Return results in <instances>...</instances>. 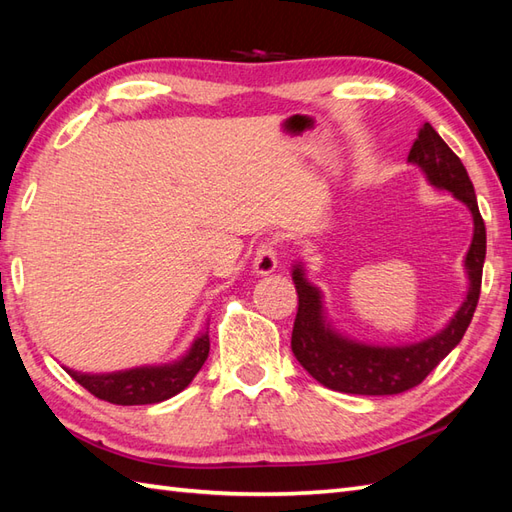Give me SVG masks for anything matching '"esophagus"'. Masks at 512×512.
Returning <instances> with one entry per match:
<instances>
[{"mask_svg": "<svg viewBox=\"0 0 512 512\" xmlns=\"http://www.w3.org/2000/svg\"><path fill=\"white\" fill-rule=\"evenodd\" d=\"M277 264H279V262H277V250H275L273 242H264L262 246L257 248L255 259H253V270H255L257 275L266 277V275H270V273H275Z\"/></svg>", "mask_w": 512, "mask_h": 512, "instance_id": "esophagus-1", "label": "esophagus"}]
</instances>
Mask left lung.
Masks as SVG:
<instances>
[{"mask_svg":"<svg viewBox=\"0 0 512 512\" xmlns=\"http://www.w3.org/2000/svg\"><path fill=\"white\" fill-rule=\"evenodd\" d=\"M407 162L416 165L431 187L449 191L473 215V239L466 250L464 270L469 279L466 297L449 323L436 334L400 345L356 341L334 328L323 303V292L306 275V264L292 266V281L299 295V310L292 328V354L323 387L358 396H391L420 385L447 356L469 328L477 308L486 257V228L477 209L473 182L462 160L440 134L424 123Z\"/></svg>","mask_w":512,"mask_h":512,"instance_id":"left-lung-1","label":"left lung"}]
</instances>
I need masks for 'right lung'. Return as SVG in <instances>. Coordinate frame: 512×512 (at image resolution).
Masks as SVG:
<instances>
[{
  "instance_id": "obj_1",
  "label": "right lung",
  "mask_w": 512,
  "mask_h": 512,
  "mask_svg": "<svg viewBox=\"0 0 512 512\" xmlns=\"http://www.w3.org/2000/svg\"><path fill=\"white\" fill-rule=\"evenodd\" d=\"M209 345V328H204L195 336L189 350L171 363L140 365L105 374L76 372L70 367L63 369L90 394L112 405H154V402L180 394L191 383L209 356Z\"/></svg>"
}]
</instances>
